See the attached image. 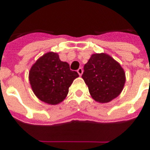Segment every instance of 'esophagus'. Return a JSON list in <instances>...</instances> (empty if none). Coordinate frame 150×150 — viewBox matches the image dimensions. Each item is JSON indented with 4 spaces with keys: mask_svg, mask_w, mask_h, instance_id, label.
<instances>
[{
    "mask_svg": "<svg viewBox=\"0 0 150 150\" xmlns=\"http://www.w3.org/2000/svg\"><path fill=\"white\" fill-rule=\"evenodd\" d=\"M77 72H78L79 75H82V74H83V68H82V67H79V68L77 70Z\"/></svg>",
    "mask_w": 150,
    "mask_h": 150,
    "instance_id": "esophagus-1",
    "label": "esophagus"
}]
</instances>
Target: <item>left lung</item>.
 <instances>
[{
	"instance_id": "1",
	"label": "left lung",
	"mask_w": 150,
	"mask_h": 150,
	"mask_svg": "<svg viewBox=\"0 0 150 150\" xmlns=\"http://www.w3.org/2000/svg\"><path fill=\"white\" fill-rule=\"evenodd\" d=\"M83 70L82 78L96 101L108 103L122 91L125 83V71L107 54H93Z\"/></svg>"
}]
</instances>
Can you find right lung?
Here are the masks:
<instances>
[{
  "mask_svg": "<svg viewBox=\"0 0 150 150\" xmlns=\"http://www.w3.org/2000/svg\"><path fill=\"white\" fill-rule=\"evenodd\" d=\"M77 77L78 73L71 71L68 63L61 61L59 54L54 52L40 57L29 73L30 83L35 96L51 105L63 101L68 94L69 87Z\"/></svg>",
  "mask_w": 150,
  "mask_h": 150,
  "instance_id": "right-lung-1",
  "label": "right lung"
}]
</instances>
